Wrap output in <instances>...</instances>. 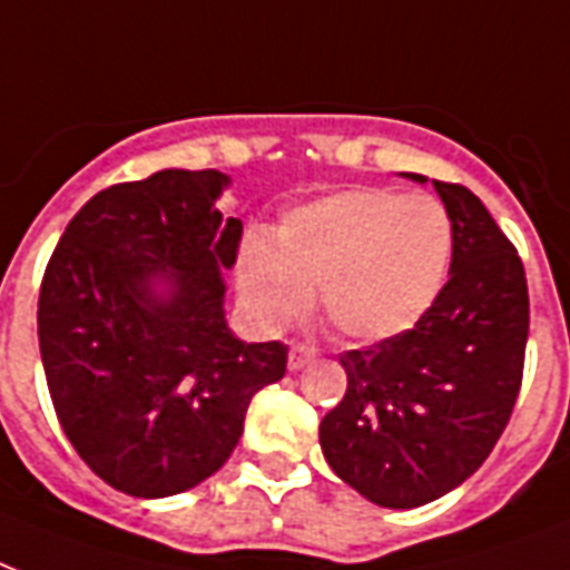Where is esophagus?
<instances>
[{"instance_id":"34e87169","label":"esophagus","mask_w":570,"mask_h":570,"mask_svg":"<svg viewBox=\"0 0 570 570\" xmlns=\"http://www.w3.org/2000/svg\"><path fill=\"white\" fill-rule=\"evenodd\" d=\"M314 362V353H311V350H307V346H293V350H289V371H302V367H307V364Z\"/></svg>"}]
</instances>
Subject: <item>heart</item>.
<instances>
[{
    "mask_svg": "<svg viewBox=\"0 0 570 570\" xmlns=\"http://www.w3.org/2000/svg\"><path fill=\"white\" fill-rule=\"evenodd\" d=\"M449 263L451 220L442 203L355 188L293 208L272 247H242L236 284L263 328L302 314L316 289L320 314L337 337L382 343L428 314Z\"/></svg>",
    "mask_w": 570,
    "mask_h": 570,
    "instance_id": "heart-1",
    "label": "heart"
}]
</instances>
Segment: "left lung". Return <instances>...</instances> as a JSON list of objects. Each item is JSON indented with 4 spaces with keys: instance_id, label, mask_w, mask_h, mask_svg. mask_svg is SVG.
Wrapping results in <instances>:
<instances>
[{
    "instance_id": "8db88e82",
    "label": "left lung",
    "mask_w": 570,
    "mask_h": 570,
    "mask_svg": "<svg viewBox=\"0 0 570 570\" xmlns=\"http://www.w3.org/2000/svg\"><path fill=\"white\" fill-rule=\"evenodd\" d=\"M433 188L451 220L449 284L410 332L341 355L346 394L320 424L334 475L382 508L460 488L502 436L523 380V263L472 190Z\"/></svg>"
}]
</instances>
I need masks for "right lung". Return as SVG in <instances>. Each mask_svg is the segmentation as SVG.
I'll return each instance as SVG.
<instances>
[{"label": "right lung", "mask_w": 570, "mask_h": 570, "mask_svg": "<svg viewBox=\"0 0 570 570\" xmlns=\"http://www.w3.org/2000/svg\"><path fill=\"white\" fill-rule=\"evenodd\" d=\"M229 176L160 169L95 194L43 272L38 343L65 436L110 488L176 497L227 463L250 397L286 346L245 343L224 314L242 220Z\"/></svg>", "instance_id": "right-lung-1"}]
</instances>
